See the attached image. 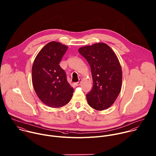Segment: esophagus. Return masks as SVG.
Returning <instances> with one entry per match:
<instances>
[{"label":"esophagus","instance_id":"obj_1","mask_svg":"<svg viewBox=\"0 0 156 156\" xmlns=\"http://www.w3.org/2000/svg\"><path fill=\"white\" fill-rule=\"evenodd\" d=\"M80 84H81V80H80L78 82L75 83V85L76 86H80Z\"/></svg>","mask_w":156,"mask_h":156}]
</instances>
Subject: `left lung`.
Masks as SVG:
<instances>
[{"instance_id":"1","label":"left lung","mask_w":156,"mask_h":156,"mask_svg":"<svg viewBox=\"0 0 156 156\" xmlns=\"http://www.w3.org/2000/svg\"><path fill=\"white\" fill-rule=\"evenodd\" d=\"M79 53L90 65L92 89L86 95L89 105L103 111L113 105L119 96L122 83V71L114 51L105 43L82 47Z\"/></svg>"}]
</instances>
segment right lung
I'll return each instance as SVG.
<instances>
[{"instance_id":"right-lung-1","label":"right lung","mask_w":156,"mask_h":156,"mask_svg":"<svg viewBox=\"0 0 156 156\" xmlns=\"http://www.w3.org/2000/svg\"><path fill=\"white\" fill-rule=\"evenodd\" d=\"M67 48L60 42H50L38 53L33 64L34 89L40 100L51 108L65 106L73 95V88L59 64Z\"/></svg>"}]
</instances>
